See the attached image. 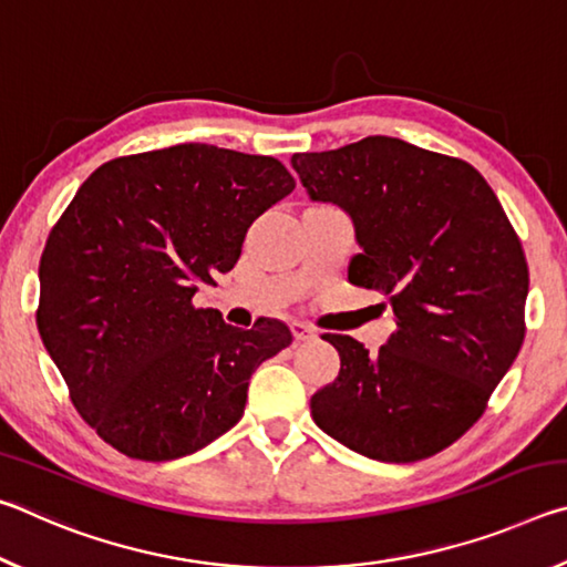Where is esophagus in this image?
<instances>
[{"mask_svg": "<svg viewBox=\"0 0 567 567\" xmlns=\"http://www.w3.org/2000/svg\"><path fill=\"white\" fill-rule=\"evenodd\" d=\"M290 328H292V338H295V342H310V340H315V330L310 328V324H305V322H292Z\"/></svg>", "mask_w": 567, "mask_h": 567, "instance_id": "obj_1", "label": "esophagus"}]
</instances>
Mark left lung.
Returning a JSON list of instances; mask_svg holds the SVG:
<instances>
[{"instance_id": "8db88e82", "label": "left lung", "mask_w": 567, "mask_h": 567, "mask_svg": "<svg viewBox=\"0 0 567 567\" xmlns=\"http://www.w3.org/2000/svg\"><path fill=\"white\" fill-rule=\"evenodd\" d=\"M290 162L312 203L350 215L360 252L348 280L385 295L398 324L375 354L350 334H322L340 375L312 395V420L382 463L440 453L475 425L520 352V239L473 165L398 137Z\"/></svg>"}]
</instances>
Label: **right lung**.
<instances>
[{
    "instance_id": "right-lung-1",
    "label": "right lung",
    "mask_w": 567,
    "mask_h": 567,
    "mask_svg": "<svg viewBox=\"0 0 567 567\" xmlns=\"http://www.w3.org/2000/svg\"><path fill=\"white\" fill-rule=\"evenodd\" d=\"M292 189L275 157L199 142L104 162L76 189L44 245L37 328L104 443L162 463L237 425L249 378L292 332L233 328L192 297Z\"/></svg>"
}]
</instances>
